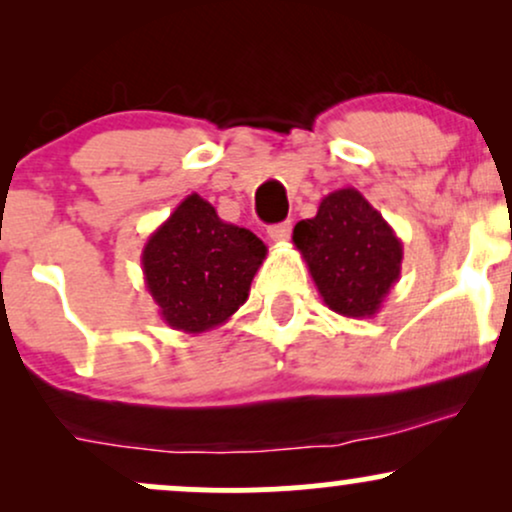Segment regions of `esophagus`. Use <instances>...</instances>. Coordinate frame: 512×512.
<instances>
[{
    "label": "esophagus",
    "mask_w": 512,
    "mask_h": 512,
    "mask_svg": "<svg viewBox=\"0 0 512 512\" xmlns=\"http://www.w3.org/2000/svg\"><path fill=\"white\" fill-rule=\"evenodd\" d=\"M269 238L274 240V243H284V240H289L291 236V221H284V223H276V226H269Z\"/></svg>",
    "instance_id": "1"
}]
</instances>
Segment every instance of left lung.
<instances>
[{
  "mask_svg": "<svg viewBox=\"0 0 512 512\" xmlns=\"http://www.w3.org/2000/svg\"><path fill=\"white\" fill-rule=\"evenodd\" d=\"M322 301L344 317H373L402 272V240L354 187L334 190L293 228Z\"/></svg>",
  "mask_w": 512,
  "mask_h": 512,
  "instance_id": "1",
  "label": "left lung"
}]
</instances>
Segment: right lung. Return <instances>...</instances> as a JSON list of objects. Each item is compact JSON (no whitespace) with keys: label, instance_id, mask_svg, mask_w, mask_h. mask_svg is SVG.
Instances as JSON below:
<instances>
[{"label":"right lung","instance_id":"obj_1","mask_svg":"<svg viewBox=\"0 0 512 512\" xmlns=\"http://www.w3.org/2000/svg\"><path fill=\"white\" fill-rule=\"evenodd\" d=\"M264 257L267 245L255 233L221 221L192 192L146 240L142 267L161 320L178 332L202 334L248 301Z\"/></svg>","mask_w":512,"mask_h":512}]
</instances>
